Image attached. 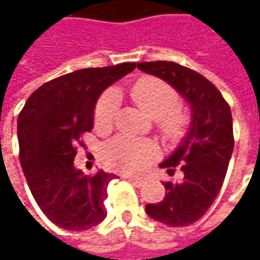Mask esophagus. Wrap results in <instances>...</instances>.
Returning <instances> with one entry per match:
<instances>
[{"label": "esophagus", "instance_id": "34e87169", "mask_svg": "<svg viewBox=\"0 0 260 260\" xmlns=\"http://www.w3.org/2000/svg\"><path fill=\"white\" fill-rule=\"evenodd\" d=\"M126 180L129 181V182H132L135 186H142L143 184H145V178H142V177H126Z\"/></svg>", "mask_w": 260, "mask_h": 260}]
</instances>
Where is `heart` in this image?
I'll return each instance as SVG.
<instances>
[{"label": "heart", "instance_id": "obj_1", "mask_svg": "<svg viewBox=\"0 0 260 260\" xmlns=\"http://www.w3.org/2000/svg\"><path fill=\"white\" fill-rule=\"evenodd\" d=\"M131 99L143 113L157 119L158 131L166 139L174 141L184 135L188 126V115L178 106V93L167 82L143 76L131 87ZM118 110L115 91L103 94L94 110V126L108 131L114 124ZM103 160L110 169L122 173H138L157 156V147L152 141L118 135L103 146Z\"/></svg>", "mask_w": 260, "mask_h": 260}]
</instances>
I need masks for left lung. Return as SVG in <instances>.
<instances>
[{"instance_id":"left-lung-1","label":"left lung","mask_w":260,"mask_h":260,"mask_svg":"<svg viewBox=\"0 0 260 260\" xmlns=\"http://www.w3.org/2000/svg\"><path fill=\"white\" fill-rule=\"evenodd\" d=\"M138 68L174 87L191 108V126L181 145L160 164L181 180L164 182L166 196L146 205V213L170 227L198 221L209 210L223 185L234 149L233 115L229 103L210 80L193 69L171 61L139 62Z\"/></svg>"}]
</instances>
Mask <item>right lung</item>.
Wrapping results in <instances>:
<instances>
[{
  "mask_svg": "<svg viewBox=\"0 0 260 260\" xmlns=\"http://www.w3.org/2000/svg\"><path fill=\"white\" fill-rule=\"evenodd\" d=\"M136 68L135 62L78 69L40 86L18 117L19 160L35 201L55 225L85 231L107 216V185L117 175H85L74 166L76 145L93 129L103 90Z\"/></svg>",
  "mask_w": 260,
  "mask_h": 260,
  "instance_id": "add662e5",
  "label": "right lung"
}]
</instances>
